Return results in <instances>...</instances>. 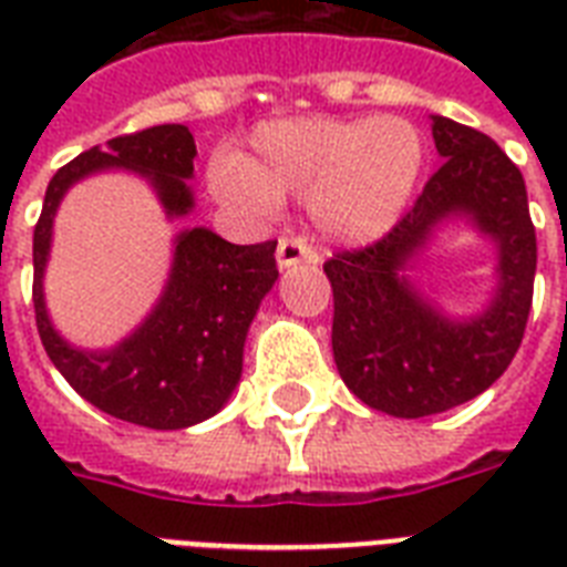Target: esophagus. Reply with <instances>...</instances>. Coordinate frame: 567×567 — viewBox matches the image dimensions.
<instances>
[{"instance_id":"34e87169","label":"esophagus","mask_w":567,"mask_h":567,"mask_svg":"<svg viewBox=\"0 0 567 567\" xmlns=\"http://www.w3.org/2000/svg\"><path fill=\"white\" fill-rule=\"evenodd\" d=\"M311 261H318V256H315V249H311L306 240L293 238V235L279 238V247H276V265L282 267V270H288V267L293 265H311Z\"/></svg>"}]
</instances>
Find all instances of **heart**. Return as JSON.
Here are the masks:
<instances>
[{"label":"heart","mask_w":567,"mask_h":567,"mask_svg":"<svg viewBox=\"0 0 567 567\" xmlns=\"http://www.w3.org/2000/svg\"><path fill=\"white\" fill-rule=\"evenodd\" d=\"M426 173V141L403 117H297L256 128L249 158L220 155L217 196L274 208L309 199L311 220L338 244L385 238L412 208Z\"/></svg>","instance_id":"heart-1"}]
</instances>
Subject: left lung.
<instances>
[{
    "instance_id": "left-lung-1",
    "label": "left lung",
    "mask_w": 567,
    "mask_h": 567,
    "mask_svg": "<svg viewBox=\"0 0 567 567\" xmlns=\"http://www.w3.org/2000/svg\"><path fill=\"white\" fill-rule=\"evenodd\" d=\"M444 158L423 194L385 238L329 258L336 297L332 353L344 385L394 417L447 412L492 388L515 359L536 279V229L527 185L492 137L432 117ZM471 221L498 249L495 293L471 319H450L413 288L409 272L434 231Z\"/></svg>"
}]
</instances>
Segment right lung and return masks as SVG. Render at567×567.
<instances>
[{
    "label": "right lung",
    "mask_w": 567,
    "mask_h": 567,
    "mask_svg": "<svg viewBox=\"0 0 567 567\" xmlns=\"http://www.w3.org/2000/svg\"><path fill=\"white\" fill-rule=\"evenodd\" d=\"M194 135L179 123L93 146L52 176L34 226V318L47 355L87 403L150 430H185L226 405L244 371L249 323L279 279L276 240L238 247L205 226L179 231L162 297L109 350H82L61 338L47 311L43 274L58 205L75 182L102 171L137 173L173 220L194 212Z\"/></svg>",
    "instance_id": "obj_1"
}]
</instances>
